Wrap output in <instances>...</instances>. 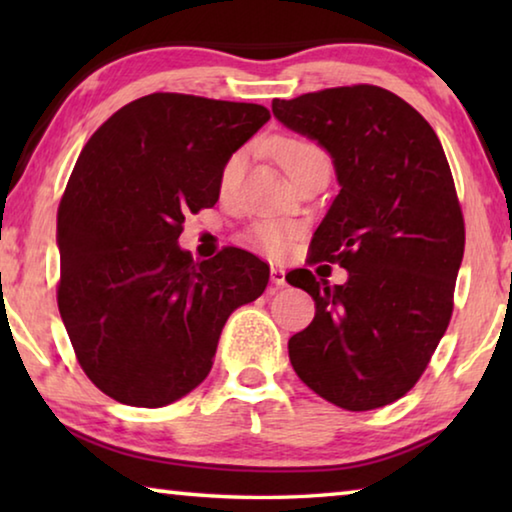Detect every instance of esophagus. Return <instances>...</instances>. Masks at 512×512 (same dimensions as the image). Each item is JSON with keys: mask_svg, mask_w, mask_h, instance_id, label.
I'll list each match as a JSON object with an SVG mask.
<instances>
[{"mask_svg": "<svg viewBox=\"0 0 512 512\" xmlns=\"http://www.w3.org/2000/svg\"><path fill=\"white\" fill-rule=\"evenodd\" d=\"M271 282L275 287H284L287 280H284V268L282 266H271Z\"/></svg>", "mask_w": 512, "mask_h": 512, "instance_id": "esophagus-1", "label": "esophagus"}]
</instances>
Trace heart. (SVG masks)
<instances>
[{"label": "heart", "mask_w": 512, "mask_h": 512, "mask_svg": "<svg viewBox=\"0 0 512 512\" xmlns=\"http://www.w3.org/2000/svg\"><path fill=\"white\" fill-rule=\"evenodd\" d=\"M277 160L284 167V171L289 173L291 180L298 178V173L307 167V164L316 162L320 158H325V153L320 151V146L309 140H298V137H287V140H280L275 146ZM241 169H244V155L237 153L225 162L223 173H221V185L223 189L232 187L241 176ZM293 237V228L289 223L275 221V219H264L257 221L250 230V241L257 248L266 250V253H282L284 248L289 246V241Z\"/></svg>", "instance_id": "heart-1"}]
</instances>
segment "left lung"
Wrapping results in <instances>:
<instances>
[{
	"label": "left lung",
	"mask_w": 512,
	"mask_h": 512,
	"mask_svg": "<svg viewBox=\"0 0 512 512\" xmlns=\"http://www.w3.org/2000/svg\"><path fill=\"white\" fill-rule=\"evenodd\" d=\"M289 131L332 158L339 194L311 257L348 282L296 268L287 282L316 302L289 339L296 375L345 411H370L415 386L452 318L465 225L443 146L418 110L377 85L273 101Z\"/></svg>",
	"instance_id": "left-lung-1"
}]
</instances>
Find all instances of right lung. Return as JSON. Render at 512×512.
Instances as JSON below:
<instances>
[{
    "label": "right lung",
    "instance_id": "1",
    "mask_svg": "<svg viewBox=\"0 0 512 512\" xmlns=\"http://www.w3.org/2000/svg\"><path fill=\"white\" fill-rule=\"evenodd\" d=\"M271 112L155 92L119 108L76 160L58 207V309L85 375L128 406L158 409L210 375L221 329L268 284L241 248L194 262L185 214L219 201L232 153Z\"/></svg>",
    "mask_w": 512,
    "mask_h": 512
}]
</instances>
